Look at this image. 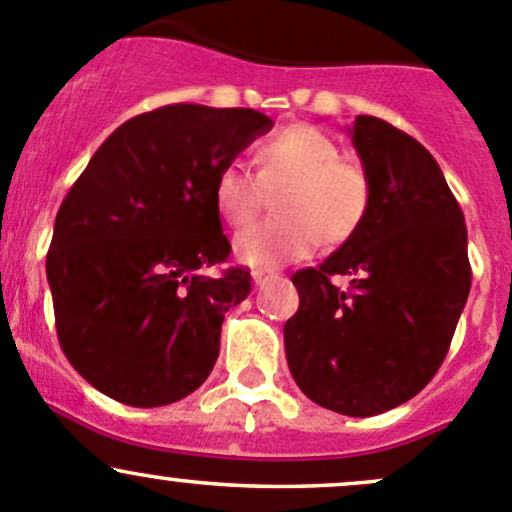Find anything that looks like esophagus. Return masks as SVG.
<instances>
[{
  "label": "esophagus",
  "instance_id": "obj_1",
  "mask_svg": "<svg viewBox=\"0 0 512 512\" xmlns=\"http://www.w3.org/2000/svg\"><path fill=\"white\" fill-rule=\"evenodd\" d=\"M275 277L277 275H272V272H262V270L252 272V282H255V287L267 285V282H272V280H275Z\"/></svg>",
  "mask_w": 512,
  "mask_h": 512
}]
</instances>
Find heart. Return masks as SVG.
<instances>
[{
    "label": "heart",
    "mask_w": 512,
    "mask_h": 512,
    "mask_svg": "<svg viewBox=\"0 0 512 512\" xmlns=\"http://www.w3.org/2000/svg\"><path fill=\"white\" fill-rule=\"evenodd\" d=\"M257 175L245 165L218 170L213 203L232 227L260 215L267 190H280L277 213L235 237V257L252 267H277L307 257L319 240L337 247L364 223L371 183L359 165L342 158V148L319 128L294 123L255 148Z\"/></svg>",
    "instance_id": "1"
}]
</instances>
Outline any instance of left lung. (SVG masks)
<instances>
[{"instance_id":"obj_1","label":"left lung","mask_w":512,"mask_h":512,"mask_svg":"<svg viewBox=\"0 0 512 512\" xmlns=\"http://www.w3.org/2000/svg\"><path fill=\"white\" fill-rule=\"evenodd\" d=\"M371 183L359 230L319 267L294 272L285 324L294 381L314 404L376 416L414 399L446 359L471 292L468 230L431 153L391 123L356 116ZM347 274L349 288L331 277Z\"/></svg>"}]
</instances>
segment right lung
Masks as SVG:
<instances>
[{
  "mask_svg": "<svg viewBox=\"0 0 512 512\" xmlns=\"http://www.w3.org/2000/svg\"><path fill=\"white\" fill-rule=\"evenodd\" d=\"M275 126L252 108L170 103L118 126L71 185L46 252L59 344L101 394L151 409L213 371L225 312L250 294L215 175Z\"/></svg>",
  "mask_w": 512,
  "mask_h": 512,
  "instance_id": "1",
  "label": "right lung"
}]
</instances>
